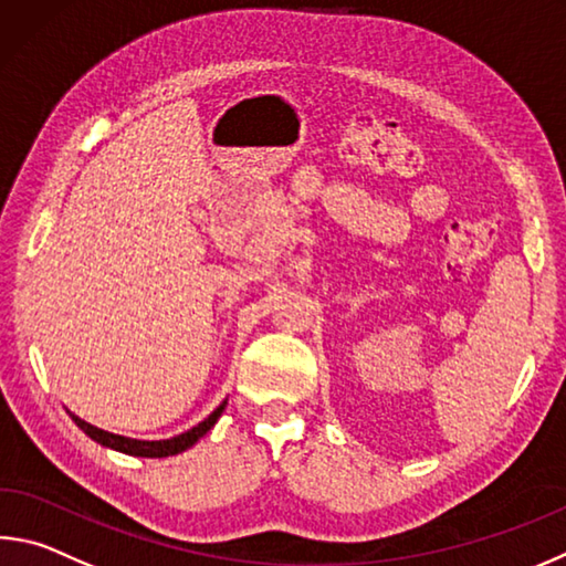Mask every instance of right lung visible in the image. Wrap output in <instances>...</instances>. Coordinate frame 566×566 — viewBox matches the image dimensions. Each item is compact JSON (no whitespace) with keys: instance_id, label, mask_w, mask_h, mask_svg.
<instances>
[{"instance_id":"right-lung-1","label":"right lung","mask_w":566,"mask_h":566,"mask_svg":"<svg viewBox=\"0 0 566 566\" xmlns=\"http://www.w3.org/2000/svg\"><path fill=\"white\" fill-rule=\"evenodd\" d=\"M224 406H228V400H222V403L212 410V413L198 423L195 428H190L188 433H180L176 438H168V440H136V438H126V436H116V433H108V430H101L96 426L86 423V420H81L78 416L69 413L71 420L84 430V433L96 440V443L113 448V450H120V453L126 455H138V458H168V455H178L182 450H188L190 446L198 443V440L208 433V430L218 423V418L222 416Z\"/></svg>"}]
</instances>
